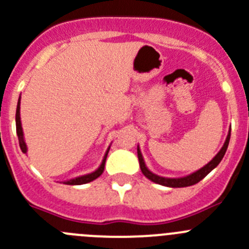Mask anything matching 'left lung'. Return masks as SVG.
I'll return each instance as SVG.
<instances>
[{"instance_id":"left-lung-1","label":"left lung","mask_w":249,"mask_h":249,"mask_svg":"<svg viewBox=\"0 0 249 249\" xmlns=\"http://www.w3.org/2000/svg\"><path fill=\"white\" fill-rule=\"evenodd\" d=\"M230 138H231V131L228 133L227 139L225 141V145L222 146V149L219 150V152L212 159L210 162L203 166L202 169H200L198 171L194 172V174L189 175V176H186V178H160L158 175L152 174L151 171L147 170V167L145 166V162H144V159H142V155H141L140 150L138 147V158H139V163H140V169L142 171V174L146 176L149 180H151L152 182H156L159 185H163V186H167V187H186V186H191L195 185V183L200 182L203 178H206L214 167L221 162V160L223 159L226 154V150L228 147V142H230Z\"/></svg>"}]
</instances>
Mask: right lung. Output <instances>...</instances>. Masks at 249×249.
I'll use <instances>...</instances> for the list:
<instances>
[{
	"label": "right lung",
	"instance_id": "right-lung-1",
	"mask_svg": "<svg viewBox=\"0 0 249 249\" xmlns=\"http://www.w3.org/2000/svg\"><path fill=\"white\" fill-rule=\"evenodd\" d=\"M16 130H17V136H18L19 147H21L22 152H24V154H26L27 146H26V142H24V140H23V131H22L21 118H19V100H18V104H17V110H16ZM108 152H109V150L107 151V154H105L104 159H103L102 165H100V167L97 170V171L91 172V174H89V175H84V176H80V178H73V180H69V181H67L66 183H68V185H83V183H88V182H90V181L95 180L97 178H99L100 175L103 174V171H104L105 160H107Z\"/></svg>",
	"mask_w": 249,
	"mask_h": 249
}]
</instances>
